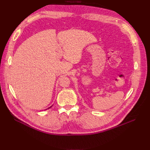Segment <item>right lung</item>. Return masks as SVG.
I'll return each mask as SVG.
<instances>
[{
	"mask_svg": "<svg viewBox=\"0 0 150 150\" xmlns=\"http://www.w3.org/2000/svg\"><path fill=\"white\" fill-rule=\"evenodd\" d=\"M51 107H52V106H51ZM51 107H50V108H51Z\"/></svg>",
	"mask_w": 150,
	"mask_h": 150,
	"instance_id": "right-lung-1",
	"label": "right lung"
}]
</instances>
